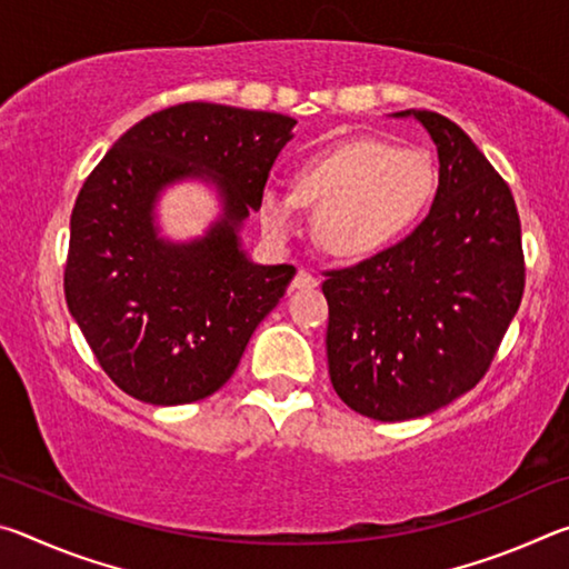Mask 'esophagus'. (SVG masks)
Segmentation results:
<instances>
[{"mask_svg": "<svg viewBox=\"0 0 569 569\" xmlns=\"http://www.w3.org/2000/svg\"><path fill=\"white\" fill-rule=\"evenodd\" d=\"M319 286V281H316V278L306 271V268H298V273H296V278L291 281V288L293 291H306V288H316Z\"/></svg>", "mask_w": 569, "mask_h": 569, "instance_id": "obj_1", "label": "esophagus"}]
</instances>
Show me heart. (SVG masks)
<instances>
[{
    "label": "heart",
    "instance_id": "b5f03b06",
    "mask_svg": "<svg viewBox=\"0 0 569 569\" xmlns=\"http://www.w3.org/2000/svg\"><path fill=\"white\" fill-rule=\"evenodd\" d=\"M437 182V162L423 148L349 138L298 160L293 190L266 188L258 220L266 236L283 243L303 233L306 210H313L321 246L343 261H363L409 233Z\"/></svg>",
    "mask_w": 569,
    "mask_h": 569
}]
</instances>
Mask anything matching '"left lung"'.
Here are the masks:
<instances>
[{
  "label": "left lung",
  "mask_w": 569,
  "mask_h": 569,
  "mask_svg": "<svg viewBox=\"0 0 569 569\" xmlns=\"http://www.w3.org/2000/svg\"><path fill=\"white\" fill-rule=\"evenodd\" d=\"M413 114L439 152V188L413 233L326 271V353L346 407L377 421L423 417L475 389L525 293L522 226L505 178L469 134Z\"/></svg>",
  "instance_id": "obj_1"
}]
</instances>
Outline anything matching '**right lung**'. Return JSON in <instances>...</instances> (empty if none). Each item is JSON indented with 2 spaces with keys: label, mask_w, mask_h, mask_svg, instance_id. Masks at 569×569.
I'll return each instance as SVG.
<instances>
[{
  "label": "right lung",
  "mask_w": 569,
  "mask_h": 569,
  "mask_svg": "<svg viewBox=\"0 0 569 569\" xmlns=\"http://www.w3.org/2000/svg\"><path fill=\"white\" fill-rule=\"evenodd\" d=\"M293 124L281 112L182 102L132 124L84 180L64 298L102 371L132 399L176 407L216 393L283 298L296 268L250 263L238 228ZM188 174L217 180L224 218L172 247L154 233L151 203Z\"/></svg>",
  "instance_id": "obj_1"
}]
</instances>
